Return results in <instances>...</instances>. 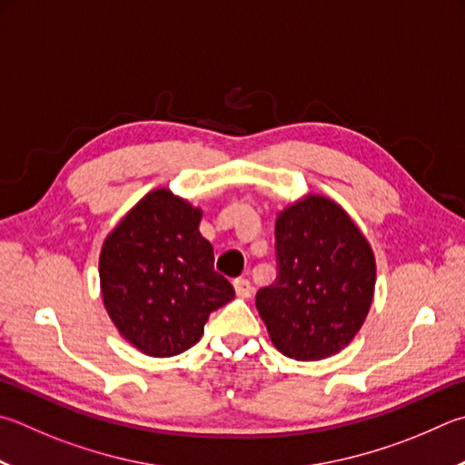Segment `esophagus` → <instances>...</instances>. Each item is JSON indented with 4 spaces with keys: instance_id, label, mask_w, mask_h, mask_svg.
Returning <instances> with one entry per match:
<instances>
[{
    "instance_id": "obj_1",
    "label": "esophagus",
    "mask_w": 465,
    "mask_h": 465,
    "mask_svg": "<svg viewBox=\"0 0 465 465\" xmlns=\"http://www.w3.org/2000/svg\"><path fill=\"white\" fill-rule=\"evenodd\" d=\"M233 289H235V294H238V297H242V299H248L252 291H254V289H252V282L248 281V278H235Z\"/></svg>"
}]
</instances>
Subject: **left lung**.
<instances>
[{
    "instance_id": "1",
    "label": "left lung",
    "mask_w": 465,
    "mask_h": 465,
    "mask_svg": "<svg viewBox=\"0 0 465 465\" xmlns=\"http://www.w3.org/2000/svg\"><path fill=\"white\" fill-rule=\"evenodd\" d=\"M274 238L276 278L256 294L270 340L294 360L333 356L372 305V248L340 205L319 195L286 207Z\"/></svg>"
}]
</instances>
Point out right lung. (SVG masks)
<instances>
[{
	"mask_svg": "<svg viewBox=\"0 0 465 465\" xmlns=\"http://www.w3.org/2000/svg\"><path fill=\"white\" fill-rule=\"evenodd\" d=\"M201 209L171 191H152L107 235L99 278L104 305L125 340L152 358L193 348L233 286L213 268Z\"/></svg>",
	"mask_w": 465,
	"mask_h": 465,
	"instance_id": "1",
	"label": "right lung"
}]
</instances>
